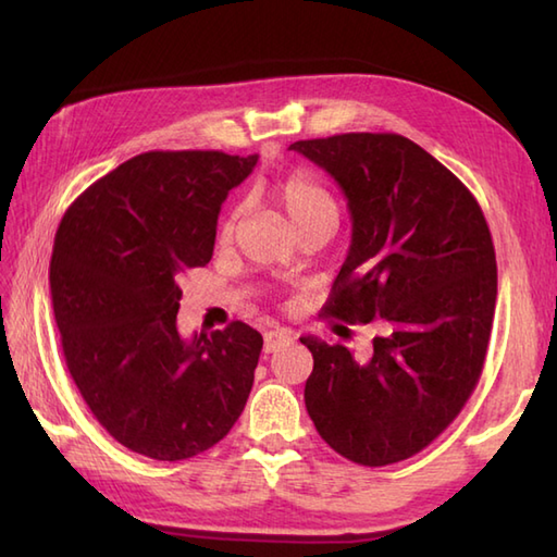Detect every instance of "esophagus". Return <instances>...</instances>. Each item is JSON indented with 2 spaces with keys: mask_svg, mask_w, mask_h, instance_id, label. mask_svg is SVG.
Returning a JSON list of instances; mask_svg holds the SVG:
<instances>
[{
  "mask_svg": "<svg viewBox=\"0 0 557 557\" xmlns=\"http://www.w3.org/2000/svg\"><path fill=\"white\" fill-rule=\"evenodd\" d=\"M289 339H292V335L287 333V330H270V333H265L263 349H265V354H272V351H277L280 347L289 345Z\"/></svg>",
  "mask_w": 557,
  "mask_h": 557,
  "instance_id": "1",
  "label": "esophagus"
}]
</instances>
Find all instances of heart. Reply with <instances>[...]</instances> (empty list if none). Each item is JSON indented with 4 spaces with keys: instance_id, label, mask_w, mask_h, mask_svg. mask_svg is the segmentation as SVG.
<instances>
[{
    "instance_id": "1",
    "label": "heart",
    "mask_w": 557,
    "mask_h": 557,
    "mask_svg": "<svg viewBox=\"0 0 557 557\" xmlns=\"http://www.w3.org/2000/svg\"><path fill=\"white\" fill-rule=\"evenodd\" d=\"M275 198L292 224H299L301 220L315 215V212L335 210L333 200H330V196L323 191V188L304 174H292L285 182H280L275 188ZM234 220L236 215H232L227 222H224L222 239H230V234L234 230Z\"/></svg>"
}]
</instances>
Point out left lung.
Masks as SVG:
<instances>
[{"instance_id":"8db88e82","label":"left lung","mask_w":557,"mask_h":557,"mask_svg":"<svg viewBox=\"0 0 557 557\" xmlns=\"http://www.w3.org/2000/svg\"><path fill=\"white\" fill-rule=\"evenodd\" d=\"M289 150L333 176L351 218L323 311L377 327L366 359L301 337L313 354L306 409L342 457L395 465L455 421L481 377L498 297L486 218L469 188L405 136L339 134Z\"/></svg>"}]
</instances>
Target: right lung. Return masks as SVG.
<instances>
[{"mask_svg":"<svg viewBox=\"0 0 557 557\" xmlns=\"http://www.w3.org/2000/svg\"><path fill=\"white\" fill-rule=\"evenodd\" d=\"M258 156L150 150L83 191L59 224L50 289L81 397L116 443L176 461L242 417L263 337L236 321L184 339L182 280L212 258L224 198Z\"/></svg>","mask_w":557,"mask_h":557,"instance_id":"obj_1","label":"right lung"}]
</instances>
